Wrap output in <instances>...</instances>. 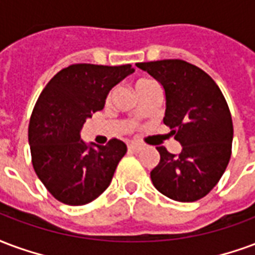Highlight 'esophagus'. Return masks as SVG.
I'll use <instances>...</instances> for the list:
<instances>
[{
	"label": "esophagus",
	"instance_id": "1",
	"mask_svg": "<svg viewBox=\"0 0 255 255\" xmlns=\"http://www.w3.org/2000/svg\"><path fill=\"white\" fill-rule=\"evenodd\" d=\"M128 149H129L130 152H140L141 146L138 145V144H134V142H131V144H129V145H128Z\"/></svg>",
	"mask_w": 255,
	"mask_h": 255
}]
</instances>
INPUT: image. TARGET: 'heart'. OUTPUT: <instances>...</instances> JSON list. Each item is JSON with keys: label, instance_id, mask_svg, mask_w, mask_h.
<instances>
[{"label": "heart", "instance_id": "1", "mask_svg": "<svg viewBox=\"0 0 255 255\" xmlns=\"http://www.w3.org/2000/svg\"><path fill=\"white\" fill-rule=\"evenodd\" d=\"M153 81H149V80H141V81H138L137 83V85H135V89H140L142 88V87H146V85L152 84Z\"/></svg>", "mask_w": 255, "mask_h": 255}]
</instances>
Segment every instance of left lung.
Here are the masks:
<instances>
[{"instance_id": "left-lung-1", "label": "left lung", "mask_w": 255, "mask_h": 255, "mask_svg": "<svg viewBox=\"0 0 255 255\" xmlns=\"http://www.w3.org/2000/svg\"><path fill=\"white\" fill-rule=\"evenodd\" d=\"M163 87V122L179 141V153L157 146L159 164L150 171L153 186L166 197L193 202L216 186L231 157L232 118L222 91L202 69L182 59L138 62Z\"/></svg>"}]
</instances>
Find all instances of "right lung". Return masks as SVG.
Segmentation results:
<instances>
[{
    "label": "right lung",
    "mask_w": 255,
    "mask_h": 255,
    "mask_svg": "<svg viewBox=\"0 0 255 255\" xmlns=\"http://www.w3.org/2000/svg\"><path fill=\"white\" fill-rule=\"evenodd\" d=\"M133 72L129 64L70 65L42 91L29 120L28 142L33 170L58 201L85 205L111 183L126 144L117 138L105 146L88 144L81 130L103 110L110 91Z\"/></svg>",
    "instance_id": "add662e5"
}]
</instances>
